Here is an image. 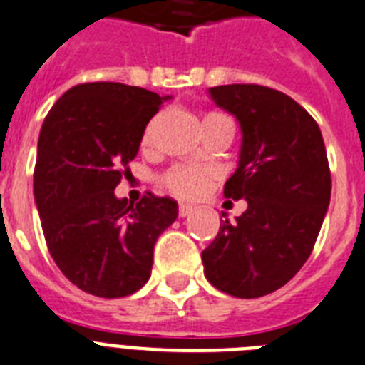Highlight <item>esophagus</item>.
I'll return each mask as SVG.
<instances>
[{
	"label": "esophagus",
	"instance_id": "esophagus-1",
	"mask_svg": "<svg viewBox=\"0 0 365 365\" xmlns=\"http://www.w3.org/2000/svg\"><path fill=\"white\" fill-rule=\"evenodd\" d=\"M192 211H194V207L188 205V203H180L179 205V217H188V215H192Z\"/></svg>",
	"mask_w": 365,
	"mask_h": 365
}]
</instances>
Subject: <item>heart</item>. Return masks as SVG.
<instances>
[{
  "instance_id": "b5f03b06",
  "label": "heart",
  "mask_w": 365,
  "mask_h": 365,
  "mask_svg": "<svg viewBox=\"0 0 365 365\" xmlns=\"http://www.w3.org/2000/svg\"><path fill=\"white\" fill-rule=\"evenodd\" d=\"M215 118H221V114H207L203 118V121L215 120ZM209 179H211V173L207 169L192 168V165H175L163 173L162 182L169 192H173L175 196L194 197L202 194Z\"/></svg>"
}]
</instances>
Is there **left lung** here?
I'll use <instances>...</instances> for the list:
<instances>
[{"label": "left lung", "mask_w": 365, "mask_h": 365, "mask_svg": "<svg viewBox=\"0 0 365 365\" xmlns=\"http://www.w3.org/2000/svg\"><path fill=\"white\" fill-rule=\"evenodd\" d=\"M242 129L238 169L225 196L245 200L202 251L209 284L255 299L279 289L312 253L331 197L326 146L314 118L284 93L253 83L209 89Z\"/></svg>", "instance_id": "8db88e82"}]
</instances>
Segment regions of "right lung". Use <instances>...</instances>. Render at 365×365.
Listing matches in <instances>:
<instances>
[{
	"label": "right lung",
	"instance_id": "add662e5",
	"mask_svg": "<svg viewBox=\"0 0 365 365\" xmlns=\"http://www.w3.org/2000/svg\"><path fill=\"white\" fill-rule=\"evenodd\" d=\"M168 98L114 81L81 83L56 101L39 131L34 197L45 242L61 272L95 297L140 289L156 240L179 215L171 197L146 194L133 205L114 194Z\"/></svg>",
	"mask_w": 365,
	"mask_h": 365
}]
</instances>
